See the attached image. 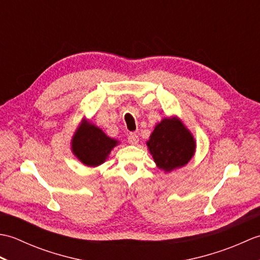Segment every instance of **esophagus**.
<instances>
[{"label": "esophagus", "instance_id": "obj_1", "mask_svg": "<svg viewBox=\"0 0 260 260\" xmlns=\"http://www.w3.org/2000/svg\"><path fill=\"white\" fill-rule=\"evenodd\" d=\"M127 140H128L129 144L135 145L137 144V142H139V136H137L135 133H129L128 136H127Z\"/></svg>", "mask_w": 260, "mask_h": 260}]
</instances>
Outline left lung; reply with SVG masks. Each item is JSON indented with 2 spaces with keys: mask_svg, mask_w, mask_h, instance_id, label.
I'll return each mask as SVG.
<instances>
[{
  "mask_svg": "<svg viewBox=\"0 0 260 260\" xmlns=\"http://www.w3.org/2000/svg\"><path fill=\"white\" fill-rule=\"evenodd\" d=\"M147 146L157 167L164 171L183 167L196 150L191 133L175 118H164L157 124Z\"/></svg>",
  "mask_w": 260,
  "mask_h": 260,
  "instance_id": "left-lung-1",
  "label": "left lung"
}]
</instances>
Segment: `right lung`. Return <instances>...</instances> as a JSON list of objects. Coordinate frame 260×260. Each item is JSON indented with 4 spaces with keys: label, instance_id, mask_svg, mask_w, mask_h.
<instances>
[{
    "label": "right lung",
    "instance_id": "1",
    "mask_svg": "<svg viewBox=\"0 0 260 260\" xmlns=\"http://www.w3.org/2000/svg\"><path fill=\"white\" fill-rule=\"evenodd\" d=\"M116 144L117 141L109 139L101 128L90 123H85L74 135L73 151L84 164L97 167L105 162Z\"/></svg>",
    "mask_w": 260,
    "mask_h": 260
}]
</instances>
